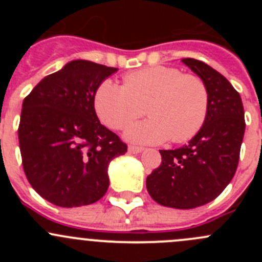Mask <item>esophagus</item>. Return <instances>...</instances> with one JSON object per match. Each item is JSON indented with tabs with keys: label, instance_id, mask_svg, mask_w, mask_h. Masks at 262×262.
Wrapping results in <instances>:
<instances>
[{
	"label": "esophagus",
	"instance_id": "34e87169",
	"mask_svg": "<svg viewBox=\"0 0 262 262\" xmlns=\"http://www.w3.org/2000/svg\"><path fill=\"white\" fill-rule=\"evenodd\" d=\"M143 150V148L138 147V146H129L128 147V152L133 153V155H137V153H141Z\"/></svg>",
	"mask_w": 262,
	"mask_h": 262
}]
</instances>
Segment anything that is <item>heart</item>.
Instances as JSON below:
<instances>
[{
	"label": "heart",
	"mask_w": 262,
	"mask_h": 262,
	"mask_svg": "<svg viewBox=\"0 0 262 262\" xmlns=\"http://www.w3.org/2000/svg\"><path fill=\"white\" fill-rule=\"evenodd\" d=\"M94 105L100 120L123 129L132 120L149 115L126 128L124 137L142 144L167 141L181 143L202 129L208 114L209 94L204 81L167 66H155L124 76V84L105 80L97 87Z\"/></svg>",
	"instance_id": "b5f03b06"
}]
</instances>
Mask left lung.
<instances>
[{"mask_svg":"<svg viewBox=\"0 0 262 262\" xmlns=\"http://www.w3.org/2000/svg\"><path fill=\"white\" fill-rule=\"evenodd\" d=\"M181 62L207 86V119L187 146L160 150L162 162L146 185L158 204L192 209L215 199L233 179L246 124L241 96L223 75L194 58Z\"/></svg>","mask_w":262,"mask_h":262,"instance_id":"obj_1","label":"left lung"}]
</instances>
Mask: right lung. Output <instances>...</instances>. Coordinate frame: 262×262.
Wrapping results in <instances>:
<instances>
[{"instance_id":"obj_1","label":"right lung","mask_w":262,"mask_h":262,"mask_svg":"<svg viewBox=\"0 0 262 262\" xmlns=\"http://www.w3.org/2000/svg\"><path fill=\"white\" fill-rule=\"evenodd\" d=\"M118 68L71 60L47 76L24 99L18 143L33 189L63 208L89 205L109 187L107 167L126 144L95 112L97 87Z\"/></svg>"}]
</instances>
